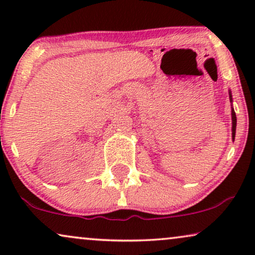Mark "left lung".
<instances>
[{"mask_svg": "<svg viewBox=\"0 0 255 255\" xmlns=\"http://www.w3.org/2000/svg\"><path fill=\"white\" fill-rule=\"evenodd\" d=\"M229 95H230V102L232 103V94H231V92H230V90H229ZM231 115H232V140H235L236 128H237V117H236V113H235V109H233V107H232Z\"/></svg>", "mask_w": 255, "mask_h": 255, "instance_id": "1", "label": "left lung"}]
</instances>
